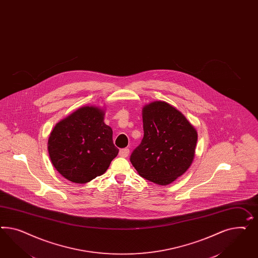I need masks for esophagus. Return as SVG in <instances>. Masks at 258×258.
<instances>
[{
  "label": "esophagus",
  "instance_id": "1",
  "mask_svg": "<svg viewBox=\"0 0 258 258\" xmlns=\"http://www.w3.org/2000/svg\"><path fill=\"white\" fill-rule=\"evenodd\" d=\"M129 153H130L129 149L124 148V149H121V150H119V153H118V155H119L120 157H127L128 155H129Z\"/></svg>",
  "mask_w": 258,
  "mask_h": 258
}]
</instances>
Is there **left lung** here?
<instances>
[{"label": "left lung", "instance_id": "left-lung-1", "mask_svg": "<svg viewBox=\"0 0 258 258\" xmlns=\"http://www.w3.org/2000/svg\"><path fill=\"white\" fill-rule=\"evenodd\" d=\"M144 137L130 161L140 176L166 185L183 175L192 164L198 134L171 104L155 101L142 108Z\"/></svg>", "mask_w": 258, "mask_h": 258}]
</instances>
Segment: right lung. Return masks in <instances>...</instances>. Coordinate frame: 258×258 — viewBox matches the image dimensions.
I'll list each match as a JSON object with an SVG mask.
<instances>
[{"instance_id":"1","label":"right lung","mask_w":258,"mask_h":258,"mask_svg":"<svg viewBox=\"0 0 258 258\" xmlns=\"http://www.w3.org/2000/svg\"><path fill=\"white\" fill-rule=\"evenodd\" d=\"M104 110L87 105L74 111L53 127L48 140L52 166L67 180L86 184L103 174L118 155Z\"/></svg>"}]
</instances>
